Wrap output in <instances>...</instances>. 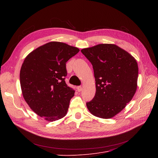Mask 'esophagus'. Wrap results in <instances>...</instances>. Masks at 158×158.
Instances as JSON below:
<instances>
[{
  "instance_id": "esophagus-1",
  "label": "esophagus",
  "mask_w": 158,
  "mask_h": 158,
  "mask_svg": "<svg viewBox=\"0 0 158 158\" xmlns=\"http://www.w3.org/2000/svg\"><path fill=\"white\" fill-rule=\"evenodd\" d=\"M77 89L78 92H81V91L82 90V86H77Z\"/></svg>"
}]
</instances>
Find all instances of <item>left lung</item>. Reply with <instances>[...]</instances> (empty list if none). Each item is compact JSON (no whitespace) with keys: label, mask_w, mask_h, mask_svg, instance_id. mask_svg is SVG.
<instances>
[{"label":"left lung","mask_w":158,"mask_h":158,"mask_svg":"<svg viewBox=\"0 0 158 158\" xmlns=\"http://www.w3.org/2000/svg\"><path fill=\"white\" fill-rule=\"evenodd\" d=\"M81 51L92 63L95 79V95L86 102L88 109L95 117L112 118L126 107L136 92L137 62L113 44H99Z\"/></svg>","instance_id":"obj_1"}]
</instances>
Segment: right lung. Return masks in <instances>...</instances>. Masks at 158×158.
<instances>
[{
    "mask_svg": "<svg viewBox=\"0 0 158 158\" xmlns=\"http://www.w3.org/2000/svg\"><path fill=\"white\" fill-rule=\"evenodd\" d=\"M79 49L52 41L31 52L20 70L23 97L31 109L49 122L66 114L75 91L65 82L66 63Z\"/></svg>",
    "mask_w": 158,
    "mask_h": 158,
    "instance_id": "obj_1",
    "label": "right lung"
}]
</instances>
